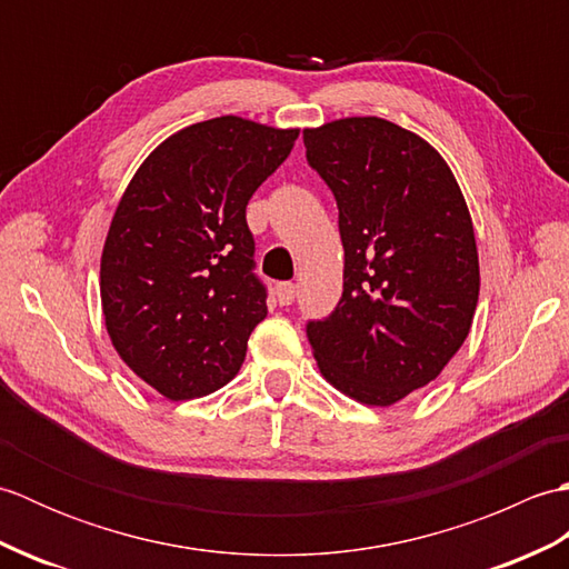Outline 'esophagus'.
<instances>
[{"label":"esophagus","mask_w":569,"mask_h":569,"mask_svg":"<svg viewBox=\"0 0 569 569\" xmlns=\"http://www.w3.org/2000/svg\"><path fill=\"white\" fill-rule=\"evenodd\" d=\"M276 298H278V303H281V306H291L296 300V283H291V281L278 283L276 286Z\"/></svg>","instance_id":"esophagus-1"}]
</instances>
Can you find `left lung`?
<instances>
[{"label": "left lung", "instance_id": "obj_1", "mask_svg": "<svg viewBox=\"0 0 569 569\" xmlns=\"http://www.w3.org/2000/svg\"><path fill=\"white\" fill-rule=\"evenodd\" d=\"M340 210L345 291L306 335L322 377L367 406L422 389L467 340L479 300L475 227L426 139L379 117L306 129Z\"/></svg>", "mask_w": 569, "mask_h": 569}]
</instances>
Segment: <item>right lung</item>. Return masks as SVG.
Returning a JSON list of instances; mask_svg holds the SVG:
<instances>
[{
	"mask_svg": "<svg viewBox=\"0 0 569 569\" xmlns=\"http://www.w3.org/2000/svg\"><path fill=\"white\" fill-rule=\"evenodd\" d=\"M296 139L232 114L186 127L117 204L100 263L104 325L124 365L171 401L234 379L266 318L247 204Z\"/></svg>",
	"mask_w": 569,
	"mask_h": 569,
	"instance_id": "right-lung-1",
	"label": "right lung"
}]
</instances>
